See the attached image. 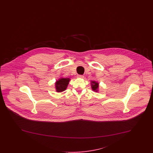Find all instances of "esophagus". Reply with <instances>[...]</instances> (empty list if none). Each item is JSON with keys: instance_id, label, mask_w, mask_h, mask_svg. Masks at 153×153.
Segmentation results:
<instances>
[{"instance_id": "1", "label": "esophagus", "mask_w": 153, "mask_h": 153, "mask_svg": "<svg viewBox=\"0 0 153 153\" xmlns=\"http://www.w3.org/2000/svg\"><path fill=\"white\" fill-rule=\"evenodd\" d=\"M78 77L80 78H84V76L83 75H78Z\"/></svg>"}]
</instances>
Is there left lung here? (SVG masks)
Here are the masks:
<instances>
[{"label": "left lung", "mask_w": 153, "mask_h": 153, "mask_svg": "<svg viewBox=\"0 0 153 153\" xmlns=\"http://www.w3.org/2000/svg\"><path fill=\"white\" fill-rule=\"evenodd\" d=\"M91 85H92V90H94V91L97 92V88L99 87V84L96 82V81H92V82H91Z\"/></svg>", "instance_id": "left-lung-1"}]
</instances>
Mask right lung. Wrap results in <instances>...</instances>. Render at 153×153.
Listing matches in <instances>:
<instances>
[{
	"label": "right lung",
	"instance_id": "right-lung-1",
	"mask_svg": "<svg viewBox=\"0 0 153 153\" xmlns=\"http://www.w3.org/2000/svg\"><path fill=\"white\" fill-rule=\"evenodd\" d=\"M70 79L69 78H61L59 79L56 82V91L60 92L65 91L66 88L68 87V85L69 84V82Z\"/></svg>",
	"mask_w": 153,
	"mask_h": 153
}]
</instances>
